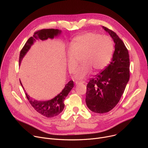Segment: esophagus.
<instances>
[{"label":"esophagus","mask_w":148,"mask_h":148,"mask_svg":"<svg viewBox=\"0 0 148 148\" xmlns=\"http://www.w3.org/2000/svg\"><path fill=\"white\" fill-rule=\"evenodd\" d=\"M75 84H84V83H86V82L85 81H75Z\"/></svg>","instance_id":"1"}]
</instances>
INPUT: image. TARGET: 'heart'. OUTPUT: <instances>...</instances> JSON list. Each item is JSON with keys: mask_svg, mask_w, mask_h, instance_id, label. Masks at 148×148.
I'll use <instances>...</instances> for the list:
<instances>
[{"mask_svg": "<svg viewBox=\"0 0 148 148\" xmlns=\"http://www.w3.org/2000/svg\"><path fill=\"white\" fill-rule=\"evenodd\" d=\"M114 52V42L111 37L89 32L74 38L67 53L69 71L74 72L78 58L82 64L75 73L74 78L81 79L88 75L92 69L97 72L104 69L110 63Z\"/></svg>", "mask_w": 148, "mask_h": 148, "instance_id": "b5f03b06", "label": "heart"}]
</instances>
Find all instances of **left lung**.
<instances>
[{
  "mask_svg": "<svg viewBox=\"0 0 148 148\" xmlns=\"http://www.w3.org/2000/svg\"><path fill=\"white\" fill-rule=\"evenodd\" d=\"M102 28L113 39L115 51L110 64L91 78L87 86V106L98 114L108 112L116 106L130 79V63L127 49L115 32L104 26Z\"/></svg>",
  "mask_w": 148,
  "mask_h": 148,
  "instance_id": "obj_1",
  "label": "left lung"
}]
</instances>
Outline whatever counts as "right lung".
I'll use <instances>...</instances> for the list:
<instances>
[{
    "mask_svg": "<svg viewBox=\"0 0 148 148\" xmlns=\"http://www.w3.org/2000/svg\"><path fill=\"white\" fill-rule=\"evenodd\" d=\"M61 33V31L58 29H42L34 33L33 37H30L26 41V44L22 49L19 56V66H20L22 59L26 54L27 51L30 49L31 46L33 45L36 40L40 39L41 40H46L48 38H54V37L58 36ZM20 84L22 85L23 90L25 88L22 86V84L20 80ZM74 87L73 81H70L62 91L56 96L54 98L48 101H38L32 98L25 91V94L27 99L29 100L34 110L41 115L47 118H52L59 115L62 110H64L65 105L64 101L67 97L68 94Z\"/></svg>",
    "mask_w": 148,
    "mask_h": 148,
    "instance_id": "add662e5",
    "label": "right lung"
}]
</instances>
